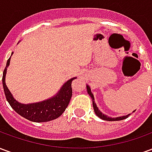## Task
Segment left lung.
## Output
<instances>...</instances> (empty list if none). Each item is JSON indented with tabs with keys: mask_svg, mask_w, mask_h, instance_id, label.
<instances>
[{
	"mask_svg": "<svg viewBox=\"0 0 152 152\" xmlns=\"http://www.w3.org/2000/svg\"><path fill=\"white\" fill-rule=\"evenodd\" d=\"M86 88H87V92L89 94V95L91 97V99L93 100V107H94V112H95V114L99 116L100 119H102V120H104V121H122V120H124V119H126L128 118L131 114H128L126 115H123V116H119V117H115V118H112V117H109L107 116V115L102 114V112H101L99 111V107H97L96 105L95 102H94V94L91 92V89L89 88V86L87 85L86 86ZM133 112H134V111Z\"/></svg>",
	"mask_w": 152,
	"mask_h": 152,
	"instance_id": "left-lung-1",
	"label": "left lung"
}]
</instances>
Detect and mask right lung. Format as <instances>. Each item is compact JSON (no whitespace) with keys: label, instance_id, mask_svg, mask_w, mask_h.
Instances as JSON below:
<instances>
[{"label":"right lung","instance_id":"1","mask_svg":"<svg viewBox=\"0 0 152 152\" xmlns=\"http://www.w3.org/2000/svg\"><path fill=\"white\" fill-rule=\"evenodd\" d=\"M10 57L7 61L6 66L3 72L2 84L5 98L12 108L21 116L33 122H47L59 117L65 112L66 107L69 104L71 98L72 96V82L76 77H73L72 79L68 80L66 83H64V85L62 86L59 91L57 93L56 95L53 96L52 98L44 100L42 102L23 104L14 99L8 87L5 85V75L7 67L10 65Z\"/></svg>","mask_w":152,"mask_h":152}]
</instances>
